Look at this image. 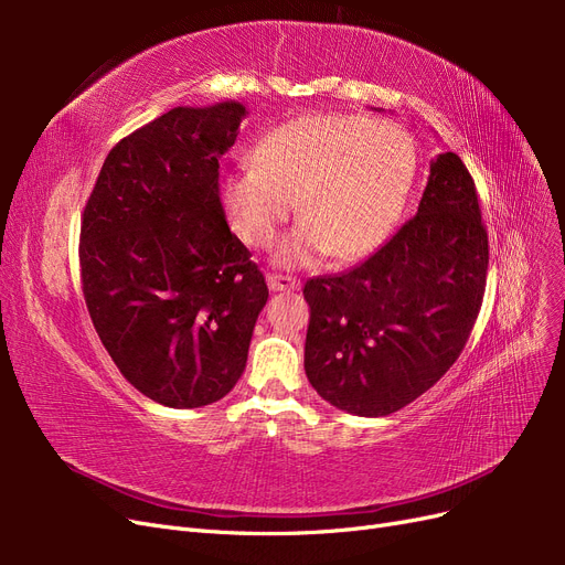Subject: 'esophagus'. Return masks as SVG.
Returning a JSON list of instances; mask_svg holds the SVG:
<instances>
[{"instance_id":"1","label":"esophagus","mask_w":565,"mask_h":565,"mask_svg":"<svg viewBox=\"0 0 565 565\" xmlns=\"http://www.w3.org/2000/svg\"><path fill=\"white\" fill-rule=\"evenodd\" d=\"M266 282L270 292H295V289H299V280L292 276H282V273H268Z\"/></svg>"}]
</instances>
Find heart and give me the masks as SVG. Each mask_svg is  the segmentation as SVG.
<instances>
[{
    "mask_svg": "<svg viewBox=\"0 0 565 565\" xmlns=\"http://www.w3.org/2000/svg\"><path fill=\"white\" fill-rule=\"evenodd\" d=\"M252 169L221 185L231 228L264 249L289 216L278 262L306 266L322 254L353 262L377 249L413 191L417 148L388 119L363 115H299L266 131L249 152Z\"/></svg>",
    "mask_w": 565,
    "mask_h": 565,
    "instance_id": "heart-1",
    "label": "heart"
}]
</instances>
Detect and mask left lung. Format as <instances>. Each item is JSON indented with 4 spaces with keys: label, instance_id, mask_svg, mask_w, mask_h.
Wrapping results in <instances>:
<instances>
[{
    "label": "left lung",
    "instance_id": "left-lung-1",
    "mask_svg": "<svg viewBox=\"0 0 565 565\" xmlns=\"http://www.w3.org/2000/svg\"><path fill=\"white\" fill-rule=\"evenodd\" d=\"M486 278L476 183L459 156L443 152L417 214L386 245L347 273L306 280V377L351 415L398 413L467 347Z\"/></svg>",
    "mask_w": 565,
    "mask_h": 565
}]
</instances>
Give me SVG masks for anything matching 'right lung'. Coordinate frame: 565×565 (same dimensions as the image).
I'll list each match as a JSON object with an SVG mask.
<instances>
[{
    "label": "right lung",
    "instance_id": "obj_1",
    "mask_svg": "<svg viewBox=\"0 0 565 565\" xmlns=\"http://www.w3.org/2000/svg\"><path fill=\"white\" fill-rule=\"evenodd\" d=\"M243 117L233 100L160 115L108 152L84 204L82 292L100 344L167 407L226 396L268 299L221 204L218 160Z\"/></svg>",
    "mask_w": 565,
    "mask_h": 565
}]
</instances>
